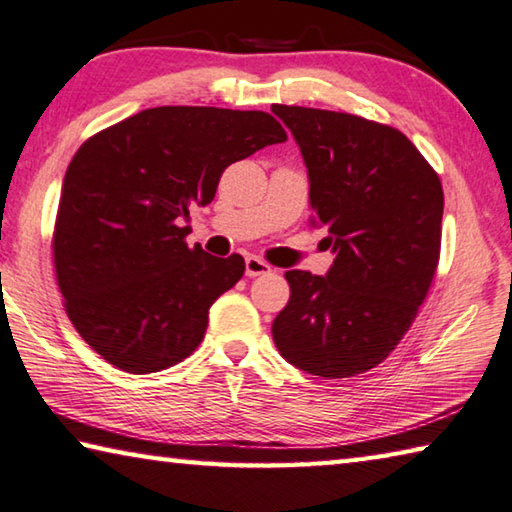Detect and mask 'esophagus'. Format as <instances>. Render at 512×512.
<instances>
[{
    "label": "esophagus",
    "mask_w": 512,
    "mask_h": 512,
    "mask_svg": "<svg viewBox=\"0 0 512 512\" xmlns=\"http://www.w3.org/2000/svg\"><path fill=\"white\" fill-rule=\"evenodd\" d=\"M271 273V266H268L264 259L259 257H246V275L248 277H257V275H268Z\"/></svg>",
    "instance_id": "esophagus-1"
}]
</instances>
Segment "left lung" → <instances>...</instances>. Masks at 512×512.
Returning a JSON list of instances; mask_svg holds the SVG:
<instances>
[{
    "mask_svg": "<svg viewBox=\"0 0 512 512\" xmlns=\"http://www.w3.org/2000/svg\"><path fill=\"white\" fill-rule=\"evenodd\" d=\"M271 110L302 153L309 207L334 253L325 275L284 273L291 298L273 320L275 348L309 375H361L395 350L427 298L443 185L391 126L348 112Z\"/></svg>",
    "mask_w": 512,
    "mask_h": 512,
    "instance_id": "1",
    "label": "left lung"
}]
</instances>
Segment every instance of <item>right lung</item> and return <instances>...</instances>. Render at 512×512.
<instances>
[{"label":"right lung","instance_id":"obj_1","mask_svg":"<svg viewBox=\"0 0 512 512\" xmlns=\"http://www.w3.org/2000/svg\"><path fill=\"white\" fill-rule=\"evenodd\" d=\"M287 140L262 110L160 106L90 137L60 192L54 264L67 316L119 370L176 366L203 341L244 257L189 248V207L212 203L225 167Z\"/></svg>","mask_w":512,"mask_h":512}]
</instances>
